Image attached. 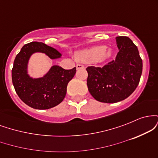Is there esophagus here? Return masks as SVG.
<instances>
[{"instance_id":"1","label":"esophagus","mask_w":158,"mask_h":158,"mask_svg":"<svg viewBox=\"0 0 158 158\" xmlns=\"http://www.w3.org/2000/svg\"><path fill=\"white\" fill-rule=\"evenodd\" d=\"M83 68H85L84 65L80 64H77V70H79V69H83Z\"/></svg>"}]
</instances>
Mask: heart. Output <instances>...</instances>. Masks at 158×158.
I'll list each match as a JSON object with an SVG mask.
<instances>
[{
  "instance_id": "heart-1",
  "label": "heart",
  "mask_w": 158,
  "mask_h": 158,
  "mask_svg": "<svg viewBox=\"0 0 158 158\" xmlns=\"http://www.w3.org/2000/svg\"><path fill=\"white\" fill-rule=\"evenodd\" d=\"M113 55V50L106 46H95L77 52L78 60L85 63H102L109 59Z\"/></svg>"
}]
</instances>
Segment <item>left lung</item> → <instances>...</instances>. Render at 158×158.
Wrapping results in <instances>:
<instances>
[{
	"instance_id": "1",
	"label": "left lung",
	"mask_w": 158,
	"mask_h": 158,
	"mask_svg": "<svg viewBox=\"0 0 158 158\" xmlns=\"http://www.w3.org/2000/svg\"><path fill=\"white\" fill-rule=\"evenodd\" d=\"M116 41L119 52L115 60L102 68H86L88 90L101 102L124 100L137 88L142 74L143 61L133 41L126 36H118Z\"/></svg>"
}]
</instances>
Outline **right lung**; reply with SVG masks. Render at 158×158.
Masks as SVG:
<instances>
[{
  "label": "right lung",
  "instance_id": "right-lung-1",
  "mask_svg": "<svg viewBox=\"0 0 158 158\" xmlns=\"http://www.w3.org/2000/svg\"><path fill=\"white\" fill-rule=\"evenodd\" d=\"M35 52L45 53L51 59L61 56L57 50L42 42L32 41L23 45L14 61L12 83L18 96L25 104L35 109H49L64 99L67 86L75 75L77 68L64 70L53 65L43 77L32 78L28 74L27 68L30 56Z\"/></svg>",
  "mask_w": 158,
  "mask_h": 158
}]
</instances>
